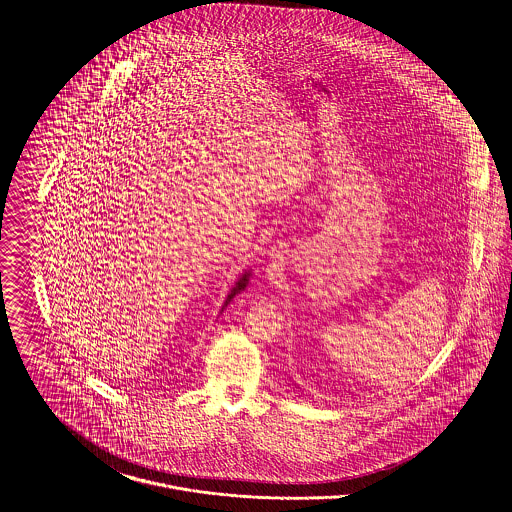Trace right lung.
I'll use <instances>...</instances> for the list:
<instances>
[{"mask_svg":"<svg viewBox=\"0 0 512 512\" xmlns=\"http://www.w3.org/2000/svg\"><path fill=\"white\" fill-rule=\"evenodd\" d=\"M249 278H251V270H245L244 274L236 280V284H234V288L230 290V293L226 295V299H224V305H222V309L238 295L240 292H244L245 288H247V284H249Z\"/></svg>","mask_w":512,"mask_h":512,"instance_id":"right-lung-1","label":"right lung"}]
</instances>
